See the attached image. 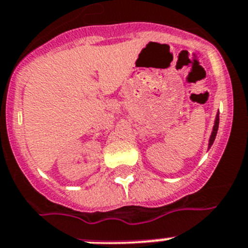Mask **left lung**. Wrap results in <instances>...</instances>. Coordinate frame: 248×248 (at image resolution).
Here are the masks:
<instances>
[{"label": "left lung", "instance_id": "1", "mask_svg": "<svg viewBox=\"0 0 248 248\" xmlns=\"http://www.w3.org/2000/svg\"><path fill=\"white\" fill-rule=\"evenodd\" d=\"M218 124H219V113H218V112H217L216 118H215L214 128H212V132H211L210 140H208V150H210V148H211V146L214 145L215 139H216V135H217V131H218Z\"/></svg>", "mask_w": 248, "mask_h": 248}]
</instances>
